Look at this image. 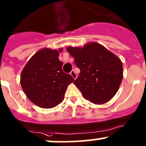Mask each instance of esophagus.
<instances>
[{
	"label": "esophagus",
	"mask_w": 146,
	"mask_h": 146,
	"mask_svg": "<svg viewBox=\"0 0 146 146\" xmlns=\"http://www.w3.org/2000/svg\"><path fill=\"white\" fill-rule=\"evenodd\" d=\"M70 74L72 75V76L74 78V79H76V76H77V75H76V74L75 73V72L74 71V70H72V71H71V72H70Z\"/></svg>",
	"instance_id": "esophagus-1"
}]
</instances>
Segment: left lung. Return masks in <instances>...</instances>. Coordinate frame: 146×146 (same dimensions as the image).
Listing matches in <instances>:
<instances>
[{
  "mask_svg": "<svg viewBox=\"0 0 146 146\" xmlns=\"http://www.w3.org/2000/svg\"><path fill=\"white\" fill-rule=\"evenodd\" d=\"M80 70L74 82L86 99L95 104L107 102L116 94L123 79L120 59L102 44L90 42L82 48L69 47Z\"/></svg>",
  "mask_w": 146,
  "mask_h": 146,
  "instance_id": "obj_1",
  "label": "left lung"
}]
</instances>
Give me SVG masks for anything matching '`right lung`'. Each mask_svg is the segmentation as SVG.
Masks as SVG:
<instances>
[{
	"label": "right lung",
	"mask_w": 146,
	"mask_h": 146,
	"mask_svg": "<svg viewBox=\"0 0 146 146\" xmlns=\"http://www.w3.org/2000/svg\"><path fill=\"white\" fill-rule=\"evenodd\" d=\"M59 54L56 50H40L27 62L21 73L25 94L30 102L41 108H52L61 103L67 86L74 82L71 75L63 72Z\"/></svg>",
	"instance_id": "right-lung-1"
}]
</instances>
